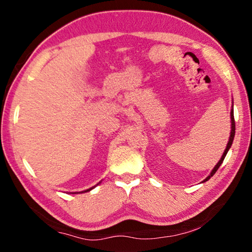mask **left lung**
<instances>
[{"label":"left lung","instance_id":"left-lung-1","mask_svg":"<svg viewBox=\"0 0 252 252\" xmlns=\"http://www.w3.org/2000/svg\"><path fill=\"white\" fill-rule=\"evenodd\" d=\"M230 119H231V131H230L229 141H228L227 147H225V150H224L223 155H222V157H221V159L219 160L218 163H217V164L215 165V168L212 169V171L210 172V174H209V176H208L206 179H204V180H203L202 182H206V181H208L209 179H210V178L213 176V174H215V173L217 172V170L219 169V167L221 165V163H222L223 160H224L225 156H227V153H228V151H229V149L231 148V146H232V142H233V139H234V133H236V123H234V118H233V100H232V109H231V112H230Z\"/></svg>","mask_w":252,"mask_h":252}]
</instances>
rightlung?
<instances>
[{
    "label": "right lung",
    "instance_id": "1",
    "mask_svg": "<svg viewBox=\"0 0 252 252\" xmlns=\"http://www.w3.org/2000/svg\"><path fill=\"white\" fill-rule=\"evenodd\" d=\"M100 182H101V181H100ZM100 182H99V183H100ZM99 183H97V185H99ZM97 185H96V186H97ZM96 186L90 188V189H87V190H84V191H81V192H70V193H84V192H88V191H91L92 189H94V188H95Z\"/></svg>",
    "mask_w": 252,
    "mask_h": 252
}]
</instances>
